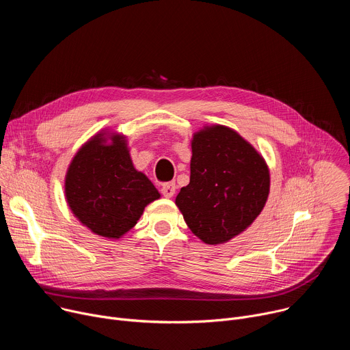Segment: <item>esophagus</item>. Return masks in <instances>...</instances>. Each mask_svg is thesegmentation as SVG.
<instances>
[{"mask_svg":"<svg viewBox=\"0 0 350 350\" xmlns=\"http://www.w3.org/2000/svg\"><path fill=\"white\" fill-rule=\"evenodd\" d=\"M176 183L174 181H170V183H165L163 185H162V188H161V191H162V193H163V196H166V198H172L173 195H174V192H176Z\"/></svg>","mask_w":350,"mask_h":350,"instance_id":"obj_1","label":"esophagus"}]
</instances>
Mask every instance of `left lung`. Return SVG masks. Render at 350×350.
Segmentation results:
<instances>
[{
    "mask_svg": "<svg viewBox=\"0 0 350 350\" xmlns=\"http://www.w3.org/2000/svg\"><path fill=\"white\" fill-rule=\"evenodd\" d=\"M189 184L176 205L189 230L208 245L230 241L251 226L270 192L263 157L230 127L206 126L191 141Z\"/></svg>",
    "mask_w": 350,
    "mask_h": 350,
    "instance_id": "1",
    "label": "left lung"
}]
</instances>
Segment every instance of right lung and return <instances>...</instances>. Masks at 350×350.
<instances>
[{
  "instance_id": "1",
  "label": "right lung",
  "mask_w": 350,
  "mask_h": 350,
  "mask_svg": "<svg viewBox=\"0 0 350 350\" xmlns=\"http://www.w3.org/2000/svg\"><path fill=\"white\" fill-rule=\"evenodd\" d=\"M65 196L83 226L99 237L119 239L161 193L133 166L126 137L104 131L88 139L72 159Z\"/></svg>"
}]
</instances>
